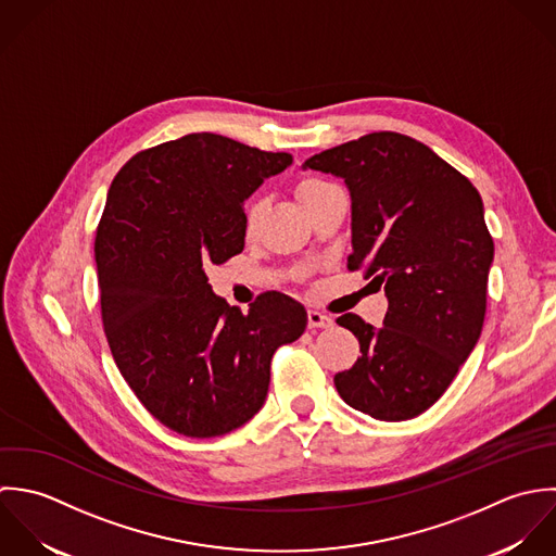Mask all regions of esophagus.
I'll return each mask as SVG.
<instances>
[{"instance_id":"esophagus-1","label":"esophagus","mask_w":556,"mask_h":556,"mask_svg":"<svg viewBox=\"0 0 556 556\" xmlns=\"http://www.w3.org/2000/svg\"><path fill=\"white\" fill-rule=\"evenodd\" d=\"M307 323H309V329H331L333 327V318L329 314H323L316 309L307 312Z\"/></svg>"}]
</instances>
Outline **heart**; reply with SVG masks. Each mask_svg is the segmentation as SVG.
<instances>
[{
	"mask_svg": "<svg viewBox=\"0 0 556 556\" xmlns=\"http://www.w3.org/2000/svg\"><path fill=\"white\" fill-rule=\"evenodd\" d=\"M329 189H333V185H329V182H325L320 178H305L299 185V198H301L303 206H309L316 198H320ZM264 211H266V204L262 200H257V202H253L249 206V211H247V231L249 233H253L260 227V222L264 217Z\"/></svg>",
	"mask_w": 556,
	"mask_h": 556,
	"instance_id": "1",
	"label": "heart"
}]
</instances>
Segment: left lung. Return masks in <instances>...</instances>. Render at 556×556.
Here are the masks:
<instances>
[{
  "label": "left lung",
  "instance_id": "obj_1",
  "mask_svg": "<svg viewBox=\"0 0 556 556\" xmlns=\"http://www.w3.org/2000/svg\"><path fill=\"white\" fill-rule=\"evenodd\" d=\"M303 169L350 193L352 255L389 309L380 329L337 318L361 358L334 376L341 400L380 421H406L441 400L479 341L494 242L477 189L428 146L369 132L314 154Z\"/></svg>",
  "mask_w": 556,
  "mask_h": 556
}]
</instances>
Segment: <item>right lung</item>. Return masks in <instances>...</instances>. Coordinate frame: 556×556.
<instances>
[{
	"mask_svg": "<svg viewBox=\"0 0 556 556\" xmlns=\"http://www.w3.org/2000/svg\"><path fill=\"white\" fill-rule=\"evenodd\" d=\"M290 165L286 152L193 132L113 178L94 242L105 334L139 402L182 437H223L257 415L275 350L305 333L299 301L264 292L242 314L204 273L244 249V202Z\"/></svg>",
	"mask_w": 556,
	"mask_h": 556,
	"instance_id": "1",
	"label": "right lung"
}]
</instances>
